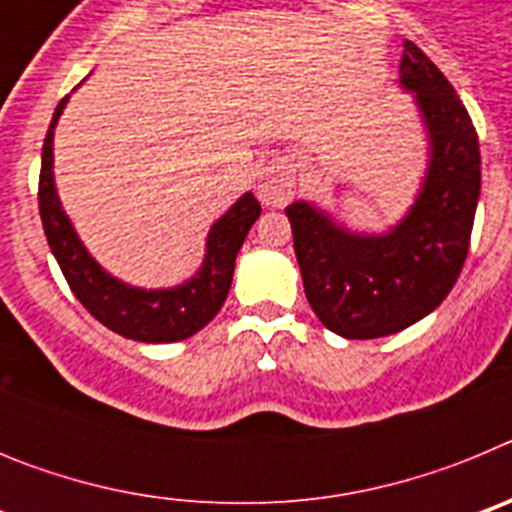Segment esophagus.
Instances as JSON below:
<instances>
[{
    "label": "esophagus",
    "mask_w": 512,
    "mask_h": 512,
    "mask_svg": "<svg viewBox=\"0 0 512 512\" xmlns=\"http://www.w3.org/2000/svg\"><path fill=\"white\" fill-rule=\"evenodd\" d=\"M259 200L266 207H284L292 194H295V176L284 164H271L266 166L259 174V187H256Z\"/></svg>",
    "instance_id": "esophagus-1"
}]
</instances>
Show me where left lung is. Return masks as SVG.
I'll use <instances>...</instances> for the list:
<instances>
[{
    "mask_svg": "<svg viewBox=\"0 0 512 512\" xmlns=\"http://www.w3.org/2000/svg\"><path fill=\"white\" fill-rule=\"evenodd\" d=\"M397 84L413 94L425 135V171L408 212L369 233L310 200L284 210L307 302L325 328L351 341L400 333L446 300L467 259L482 184L467 107L410 40Z\"/></svg>",
    "mask_w": 512,
    "mask_h": 512,
    "instance_id": "obj_1",
    "label": "left lung"
}]
</instances>
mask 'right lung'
Segmentation results:
<instances>
[{
    "mask_svg": "<svg viewBox=\"0 0 512 512\" xmlns=\"http://www.w3.org/2000/svg\"><path fill=\"white\" fill-rule=\"evenodd\" d=\"M66 102L69 97L61 99L45 135L38 202L45 238L71 292L99 323L130 341L176 343L194 336L215 318L228 297L235 256L261 215L259 200L253 192H246L228 207V212L217 217L205 238V259L200 269L182 284L146 289L122 282L89 253L58 197L53 174V135Z\"/></svg>",
    "mask_w": 512,
    "mask_h": 512,
    "instance_id": "right-lung-1",
    "label": "right lung"
}]
</instances>
